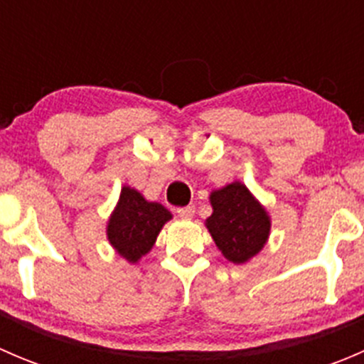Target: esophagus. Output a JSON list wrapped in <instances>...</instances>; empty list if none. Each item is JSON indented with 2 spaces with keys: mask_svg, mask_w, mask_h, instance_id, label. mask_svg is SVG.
Returning <instances> with one entry per match:
<instances>
[{
  "mask_svg": "<svg viewBox=\"0 0 364 364\" xmlns=\"http://www.w3.org/2000/svg\"><path fill=\"white\" fill-rule=\"evenodd\" d=\"M193 215H196V208L193 205H186V208L178 209V216L183 220H192Z\"/></svg>",
  "mask_w": 364,
  "mask_h": 364,
  "instance_id": "obj_1",
  "label": "esophagus"
}]
</instances>
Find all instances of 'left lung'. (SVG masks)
<instances>
[{
    "label": "left lung",
    "mask_w": 364,
    "mask_h": 364,
    "mask_svg": "<svg viewBox=\"0 0 364 364\" xmlns=\"http://www.w3.org/2000/svg\"><path fill=\"white\" fill-rule=\"evenodd\" d=\"M213 213L205 220L216 248L229 262L245 264L269 240L271 216L247 185L232 181L209 193Z\"/></svg>",
    "instance_id": "1"
}]
</instances>
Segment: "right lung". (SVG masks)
I'll use <instances>...</instances> for the list:
<instances>
[{"mask_svg": "<svg viewBox=\"0 0 364 364\" xmlns=\"http://www.w3.org/2000/svg\"><path fill=\"white\" fill-rule=\"evenodd\" d=\"M172 213L151 203L139 190L124 185L107 222V240L114 252L127 262L137 264L155 247L161 227Z\"/></svg>", "mask_w": 364, "mask_h": 364, "instance_id": "add662e5", "label": "right lung"}]
</instances>
